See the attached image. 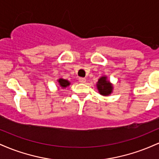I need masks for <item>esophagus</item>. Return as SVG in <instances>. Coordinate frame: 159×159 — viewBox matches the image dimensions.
Segmentation results:
<instances>
[{"mask_svg":"<svg viewBox=\"0 0 159 159\" xmlns=\"http://www.w3.org/2000/svg\"><path fill=\"white\" fill-rule=\"evenodd\" d=\"M78 81H79L80 83L84 84V83H85V82H86V79H85L84 78H79Z\"/></svg>","mask_w":159,"mask_h":159,"instance_id":"esophagus-1","label":"esophagus"}]
</instances>
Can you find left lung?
<instances>
[{
  "label": "left lung",
  "instance_id": "obj_1",
  "mask_svg": "<svg viewBox=\"0 0 159 159\" xmlns=\"http://www.w3.org/2000/svg\"><path fill=\"white\" fill-rule=\"evenodd\" d=\"M96 87L98 93L102 96H108L112 93L113 86L110 81H107L106 76H102L98 79Z\"/></svg>",
  "mask_w": 159,
  "mask_h": 159
}]
</instances>
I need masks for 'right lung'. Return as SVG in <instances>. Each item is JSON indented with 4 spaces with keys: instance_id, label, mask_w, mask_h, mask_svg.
<instances>
[{
    "instance_id": "obj_1",
    "label": "right lung",
    "mask_w": 159,
    "mask_h": 159,
    "mask_svg": "<svg viewBox=\"0 0 159 159\" xmlns=\"http://www.w3.org/2000/svg\"><path fill=\"white\" fill-rule=\"evenodd\" d=\"M57 81L62 88H65V87H68L70 84V82L67 81V80L63 79V78H60V79L57 80Z\"/></svg>"
}]
</instances>
